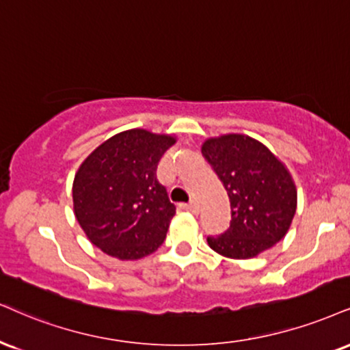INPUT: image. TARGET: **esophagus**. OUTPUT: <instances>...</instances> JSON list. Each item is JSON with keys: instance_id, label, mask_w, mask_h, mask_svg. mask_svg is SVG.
<instances>
[{"instance_id": "esophagus-1", "label": "esophagus", "mask_w": 350, "mask_h": 350, "mask_svg": "<svg viewBox=\"0 0 350 350\" xmlns=\"http://www.w3.org/2000/svg\"><path fill=\"white\" fill-rule=\"evenodd\" d=\"M180 209L188 211V213H193V214H198V213H200V206H198V202H196V201L182 202V204H180Z\"/></svg>"}]
</instances>
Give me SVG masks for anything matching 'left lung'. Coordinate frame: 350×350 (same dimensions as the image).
<instances>
[{
    "label": "left lung",
    "mask_w": 350,
    "mask_h": 350,
    "mask_svg": "<svg viewBox=\"0 0 350 350\" xmlns=\"http://www.w3.org/2000/svg\"><path fill=\"white\" fill-rule=\"evenodd\" d=\"M201 152L227 189L232 211L230 227L208 237L209 247L222 256L247 260L282 240L297 208L295 185L282 162L245 135L211 137Z\"/></svg>",
    "instance_id": "obj_1"
}]
</instances>
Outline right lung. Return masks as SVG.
I'll return each instance as SVG.
<instances>
[{
  "label": "right lung",
  "mask_w": 350,
  "mask_h": 350,
  "mask_svg": "<svg viewBox=\"0 0 350 350\" xmlns=\"http://www.w3.org/2000/svg\"><path fill=\"white\" fill-rule=\"evenodd\" d=\"M175 137L129 129L107 139L79 167L75 214L88 239L118 260H139L165 240L175 215L155 170Z\"/></svg>",
  "instance_id": "add662e5"
}]
</instances>
